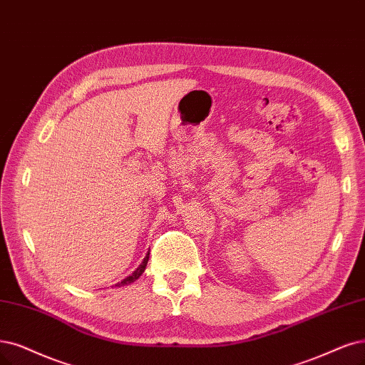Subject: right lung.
<instances>
[{
	"mask_svg": "<svg viewBox=\"0 0 365 365\" xmlns=\"http://www.w3.org/2000/svg\"><path fill=\"white\" fill-rule=\"evenodd\" d=\"M148 254L150 252H147V255H145V259L143 260V263L137 267V271H133L129 277H126L123 281L121 282H118L117 284V287H120V286H126V284H130V282H133V281H137L141 275H143V272L145 271V266H147V262H148Z\"/></svg>",
	"mask_w": 365,
	"mask_h": 365,
	"instance_id": "right-lung-1",
	"label": "right lung"
}]
</instances>
